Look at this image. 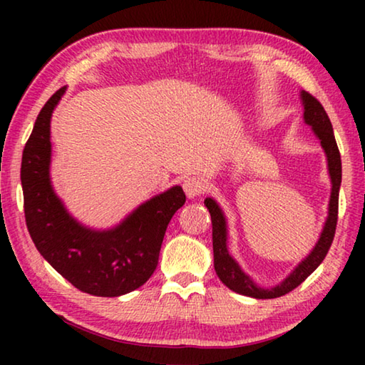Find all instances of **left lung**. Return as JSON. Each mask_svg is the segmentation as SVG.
Masks as SVG:
<instances>
[{"label": "left lung", "instance_id": "8db88e82", "mask_svg": "<svg viewBox=\"0 0 365 365\" xmlns=\"http://www.w3.org/2000/svg\"><path fill=\"white\" fill-rule=\"evenodd\" d=\"M64 91L66 86L41 108L22 153L21 182L29 233L40 255L80 292L93 296L130 293L156 269L165 228L185 205V193L180 187H172L109 230H93L73 219L49 178V122Z\"/></svg>", "mask_w": 365, "mask_h": 365}]
</instances>
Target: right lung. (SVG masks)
Wrapping results in <instances>:
<instances>
[{
    "instance_id": "obj_1",
    "label": "right lung",
    "mask_w": 365,
    "mask_h": 365,
    "mask_svg": "<svg viewBox=\"0 0 365 365\" xmlns=\"http://www.w3.org/2000/svg\"><path fill=\"white\" fill-rule=\"evenodd\" d=\"M319 106V104H317ZM304 120L307 125H312L314 132L320 140V145L325 150L327 160H329V174L331 180V195L329 202V217H327L324 232L320 235L316 248L309 255L304 261H302L296 270L293 272L288 279L282 283V285L272 288V289H262L257 288L248 275H245L240 265L235 262V259L228 255L227 250V222L224 217V212L219 207L212 197H207L205 201L206 207L209 209L212 220V248H214V269L217 272L219 279L222 283L233 289L235 293L251 296L256 299H270L279 298L282 294H287L301 285L314 270L319 267V264L324 261L327 252L330 250V245L333 242L338 222V196H339V185H341V158H339V151L336 146L335 137H333V128L329 115L325 114L324 108L319 106V110L311 113L306 108L304 110Z\"/></svg>"
}]
</instances>
